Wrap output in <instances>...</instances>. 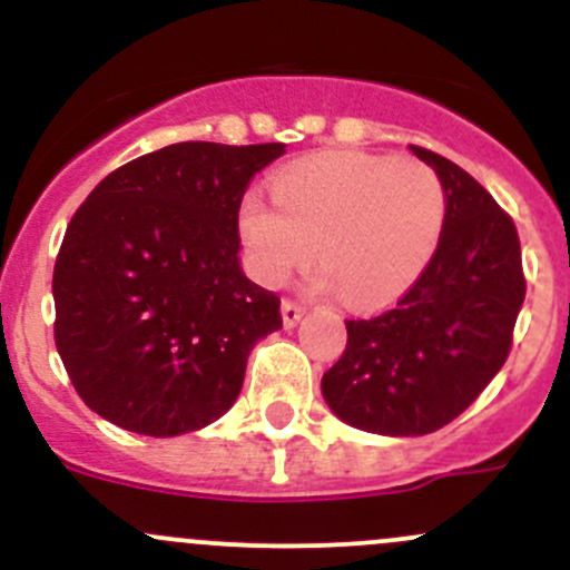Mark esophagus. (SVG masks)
<instances>
[{
  "label": "esophagus",
  "instance_id": "1",
  "mask_svg": "<svg viewBox=\"0 0 570 570\" xmlns=\"http://www.w3.org/2000/svg\"><path fill=\"white\" fill-rule=\"evenodd\" d=\"M281 317H284L286 327H295L303 317V306H297V303H292V301H284L281 303Z\"/></svg>",
  "mask_w": 570,
  "mask_h": 570
}]
</instances>
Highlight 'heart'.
I'll return each mask as SVG.
<instances>
[{"label":"heart","instance_id":"obj_1","mask_svg":"<svg viewBox=\"0 0 570 570\" xmlns=\"http://www.w3.org/2000/svg\"><path fill=\"white\" fill-rule=\"evenodd\" d=\"M275 204L248 193L237 228L253 275L281 286L317 245L312 286L350 306H383L411 289L439 248L446 195L422 159L325 151L273 178Z\"/></svg>","mask_w":570,"mask_h":570}]
</instances>
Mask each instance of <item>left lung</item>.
Wrapping results in <instances>:
<instances>
[{"label":"left lung","mask_w":570,"mask_h":570,"mask_svg":"<svg viewBox=\"0 0 570 570\" xmlns=\"http://www.w3.org/2000/svg\"><path fill=\"white\" fill-rule=\"evenodd\" d=\"M444 184L439 248L392 312L347 320V347L322 375L327 407L377 435H428L461 416L502 370L524 303L513 220L455 163L411 146Z\"/></svg>","instance_id":"obj_1"}]
</instances>
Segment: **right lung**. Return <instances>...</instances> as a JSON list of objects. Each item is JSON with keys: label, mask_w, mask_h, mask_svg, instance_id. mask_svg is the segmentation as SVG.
<instances>
[{"label": "right lung", "mask_w": 570, "mask_h": 570, "mask_svg": "<svg viewBox=\"0 0 570 570\" xmlns=\"http://www.w3.org/2000/svg\"><path fill=\"white\" fill-rule=\"evenodd\" d=\"M284 142H176L131 159L88 195L55 264V342L90 411L174 439L217 422L281 301L239 262L248 181Z\"/></svg>", "instance_id": "obj_1"}]
</instances>
